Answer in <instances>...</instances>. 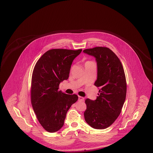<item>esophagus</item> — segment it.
Returning a JSON list of instances; mask_svg holds the SVG:
<instances>
[{"label":"esophagus","mask_w":153,"mask_h":153,"mask_svg":"<svg viewBox=\"0 0 153 153\" xmlns=\"http://www.w3.org/2000/svg\"><path fill=\"white\" fill-rule=\"evenodd\" d=\"M84 98L83 97L79 96V101H84Z\"/></svg>","instance_id":"esophagus-1"}]
</instances>
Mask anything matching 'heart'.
<instances>
[{"mask_svg":"<svg viewBox=\"0 0 153 153\" xmlns=\"http://www.w3.org/2000/svg\"><path fill=\"white\" fill-rule=\"evenodd\" d=\"M87 62H89V61H88V62H86V63H87Z\"/></svg>","mask_w":153,"mask_h":153,"instance_id":"1","label":"heart"}]
</instances>
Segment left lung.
<instances>
[{
    "mask_svg": "<svg viewBox=\"0 0 153 153\" xmlns=\"http://www.w3.org/2000/svg\"><path fill=\"white\" fill-rule=\"evenodd\" d=\"M83 52L96 58L97 78L95 85L100 88L95 100H85L84 118L92 128L105 129L119 116L126 100L127 84L123 67L117 55L108 48L96 47Z\"/></svg>",
    "mask_w": 153,
    "mask_h": 153,
    "instance_id": "8db88e82",
    "label": "left lung"
}]
</instances>
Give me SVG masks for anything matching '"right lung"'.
<instances>
[{
	"label": "right lung",
	"mask_w": 153,
	"mask_h": 153,
	"mask_svg": "<svg viewBox=\"0 0 153 153\" xmlns=\"http://www.w3.org/2000/svg\"><path fill=\"white\" fill-rule=\"evenodd\" d=\"M82 49H55L45 53L36 62L31 79V102L37 119L49 132L60 130L68 111L77 101L75 94L58 91L59 84L68 80L74 59Z\"/></svg>",
	"instance_id": "obj_1"
}]
</instances>
